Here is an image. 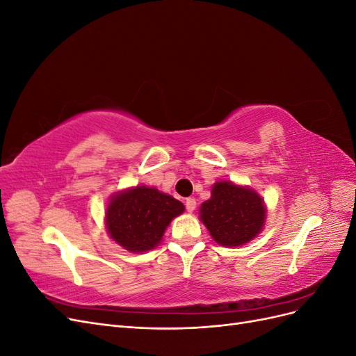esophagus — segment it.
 I'll use <instances>...</instances> for the list:
<instances>
[{"label": "esophagus", "instance_id": "obj_1", "mask_svg": "<svg viewBox=\"0 0 356 356\" xmlns=\"http://www.w3.org/2000/svg\"><path fill=\"white\" fill-rule=\"evenodd\" d=\"M186 208H187L188 212L195 211V209H196V199H195V197H188V199L186 200Z\"/></svg>", "mask_w": 356, "mask_h": 356}]
</instances>
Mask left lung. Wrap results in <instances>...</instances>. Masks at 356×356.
Here are the masks:
<instances>
[{
  "instance_id": "obj_1",
  "label": "left lung",
  "mask_w": 356,
  "mask_h": 356,
  "mask_svg": "<svg viewBox=\"0 0 356 356\" xmlns=\"http://www.w3.org/2000/svg\"><path fill=\"white\" fill-rule=\"evenodd\" d=\"M267 207L258 193L233 181H217L211 197L199 208V218L221 246L236 248L255 239L264 229Z\"/></svg>"
}]
</instances>
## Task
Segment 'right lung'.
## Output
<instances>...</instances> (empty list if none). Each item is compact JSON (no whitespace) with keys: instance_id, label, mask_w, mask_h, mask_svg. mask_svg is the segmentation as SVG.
<instances>
[{"instance_id":"obj_1","label":"right lung","mask_w":356,"mask_h":356,"mask_svg":"<svg viewBox=\"0 0 356 356\" xmlns=\"http://www.w3.org/2000/svg\"><path fill=\"white\" fill-rule=\"evenodd\" d=\"M184 211L179 200L154 187H129L106 203L105 229L123 250L147 252L159 246L170 221Z\"/></svg>"}]
</instances>
